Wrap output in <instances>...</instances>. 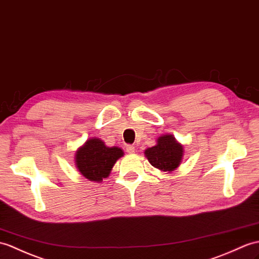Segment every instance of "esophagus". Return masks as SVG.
Masks as SVG:
<instances>
[{"label": "esophagus", "mask_w": 259, "mask_h": 259, "mask_svg": "<svg viewBox=\"0 0 259 259\" xmlns=\"http://www.w3.org/2000/svg\"><path fill=\"white\" fill-rule=\"evenodd\" d=\"M135 150H136V148H135V146H132V144H128V146L125 147V151H127L129 154L135 153Z\"/></svg>", "instance_id": "34e87169"}]
</instances>
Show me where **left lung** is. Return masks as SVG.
<instances>
[{
  "mask_svg": "<svg viewBox=\"0 0 259 259\" xmlns=\"http://www.w3.org/2000/svg\"><path fill=\"white\" fill-rule=\"evenodd\" d=\"M144 154L148 161L163 172H172L182 162L183 146L172 135L160 136L154 147L148 148Z\"/></svg>",
  "mask_w": 259,
  "mask_h": 259,
  "instance_id": "obj_1",
  "label": "left lung"
}]
</instances>
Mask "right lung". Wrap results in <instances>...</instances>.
Wrapping results in <instances>:
<instances>
[{
    "label": "right lung",
    "mask_w": 259,
    "mask_h": 259,
    "mask_svg": "<svg viewBox=\"0 0 259 259\" xmlns=\"http://www.w3.org/2000/svg\"><path fill=\"white\" fill-rule=\"evenodd\" d=\"M121 157H123V151L120 148H109L102 140L92 138L78 148L75 163L81 176L89 181L101 182L102 179L109 177L112 166Z\"/></svg>",
    "instance_id": "1"
}]
</instances>
